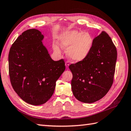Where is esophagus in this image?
<instances>
[{"label": "esophagus", "mask_w": 131, "mask_h": 131, "mask_svg": "<svg viewBox=\"0 0 131 131\" xmlns=\"http://www.w3.org/2000/svg\"><path fill=\"white\" fill-rule=\"evenodd\" d=\"M70 66V62H69L68 61H67L66 62V68H68V66Z\"/></svg>", "instance_id": "esophagus-1"}]
</instances>
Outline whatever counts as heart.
I'll use <instances>...</instances> for the list:
<instances>
[{
  "instance_id": "obj_1",
  "label": "heart",
  "mask_w": 131,
  "mask_h": 131,
  "mask_svg": "<svg viewBox=\"0 0 131 131\" xmlns=\"http://www.w3.org/2000/svg\"><path fill=\"white\" fill-rule=\"evenodd\" d=\"M59 41L62 47L67 49L68 57L75 61H81L87 57L93 44V38L90 34L76 30L62 34ZM53 48L55 51L60 52V47L58 44H53Z\"/></svg>"
}]
</instances>
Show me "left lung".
<instances>
[{
    "instance_id": "8db88e82",
    "label": "left lung",
    "mask_w": 131,
    "mask_h": 131,
    "mask_svg": "<svg viewBox=\"0 0 131 131\" xmlns=\"http://www.w3.org/2000/svg\"><path fill=\"white\" fill-rule=\"evenodd\" d=\"M117 50L111 38L103 31L93 39L90 53L84 60L71 64V87L80 102L92 103L107 94L113 82Z\"/></svg>"
}]
</instances>
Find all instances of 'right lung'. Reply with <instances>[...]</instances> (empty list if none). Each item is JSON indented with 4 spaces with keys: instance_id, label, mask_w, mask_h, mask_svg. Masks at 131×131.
Returning a JSON list of instances; mask_svg holds the SVG:
<instances>
[{
    "instance_id": "add662e5",
    "label": "right lung",
    "mask_w": 131,
    "mask_h": 131,
    "mask_svg": "<svg viewBox=\"0 0 131 131\" xmlns=\"http://www.w3.org/2000/svg\"><path fill=\"white\" fill-rule=\"evenodd\" d=\"M43 38L38 29H28L12 44L8 55L12 88L22 100L34 105L50 99L56 81L66 69L63 59H51L42 43Z\"/></svg>"
}]
</instances>
